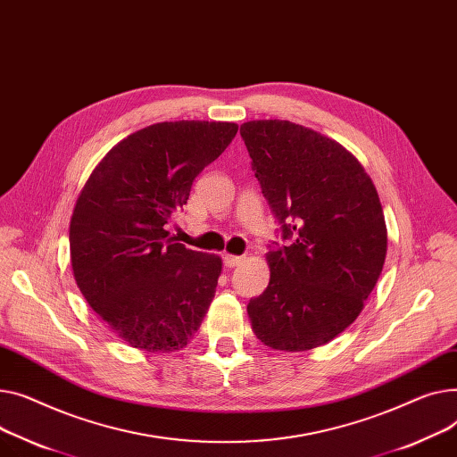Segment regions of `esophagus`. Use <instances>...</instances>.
Here are the masks:
<instances>
[{"label": "esophagus", "instance_id": "1", "mask_svg": "<svg viewBox=\"0 0 457 457\" xmlns=\"http://www.w3.org/2000/svg\"><path fill=\"white\" fill-rule=\"evenodd\" d=\"M223 260H225V265L227 267H236V265H239V263H244V256H236V254H225L223 256Z\"/></svg>", "mask_w": 457, "mask_h": 457}]
</instances>
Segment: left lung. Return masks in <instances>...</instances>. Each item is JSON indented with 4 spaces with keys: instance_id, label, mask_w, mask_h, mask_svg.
Segmentation results:
<instances>
[{
    "instance_id": "obj_1",
    "label": "left lung",
    "mask_w": 457,
    "mask_h": 457,
    "mask_svg": "<svg viewBox=\"0 0 457 457\" xmlns=\"http://www.w3.org/2000/svg\"><path fill=\"white\" fill-rule=\"evenodd\" d=\"M262 194L289 245L265 254L270 284L247 313L275 351L327 345L351 327L377 286L387 227L377 187L339 142L286 120L241 125Z\"/></svg>"
}]
</instances>
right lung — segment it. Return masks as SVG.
Here are the masks:
<instances>
[{
	"label": "right lung",
	"instance_id": "add662e5",
	"mask_svg": "<svg viewBox=\"0 0 457 457\" xmlns=\"http://www.w3.org/2000/svg\"><path fill=\"white\" fill-rule=\"evenodd\" d=\"M236 132V123L199 120L140 129L101 158L75 201L73 278L103 323L134 348L177 353L203 323L223 260L175 244L168 225Z\"/></svg>",
	"mask_w": 457,
	"mask_h": 457
}]
</instances>
